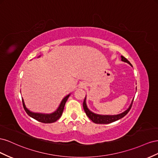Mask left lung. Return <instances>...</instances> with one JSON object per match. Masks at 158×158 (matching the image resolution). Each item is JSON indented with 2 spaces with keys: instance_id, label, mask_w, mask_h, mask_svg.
Listing matches in <instances>:
<instances>
[{
  "instance_id": "8db88e82",
  "label": "left lung",
  "mask_w": 158,
  "mask_h": 158,
  "mask_svg": "<svg viewBox=\"0 0 158 158\" xmlns=\"http://www.w3.org/2000/svg\"><path fill=\"white\" fill-rule=\"evenodd\" d=\"M121 58H122V61L128 63L129 64L131 65V64H130V61L127 59V58L124 57V56H121ZM133 101L131 103V105H130V106H129V108L127 110L124 112L123 113L118 114V115H114V116H108V115H106V116H105V115H98V114H96L93 113V112L90 111L88 109V108L87 107L86 102H85V100L83 101V109H84L85 113H86V114L87 115V116L93 122V123H96V124H109V123H113V122L118 120H119L122 118H123L124 116L127 115L128 114V112L130 111V110L131 109Z\"/></svg>"
}]
</instances>
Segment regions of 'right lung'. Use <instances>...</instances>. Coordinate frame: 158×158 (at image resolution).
I'll use <instances>...</instances> for the list:
<instances>
[{"mask_svg": "<svg viewBox=\"0 0 158 158\" xmlns=\"http://www.w3.org/2000/svg\"><path fill=\"white\" fill-rule=\"evenodd\" d=\"M69 97V94H68V95L66 96L64 99H63L60 106L58 107L57 110L56 112H54L53 113L50 114L34 113V112H31L28 109H27V108L26 107V106L24 105L23 98H22V104H23V106H24V109L25 111L26 112V113L28 114L30 117L34 118L35 120H36L40 122V123L48 124V123H54V122L57 121L58 119L60 118L62 113H63V111H64L65 102L67 101V99H68Z\"/></svg>", "mask_w": 158, "mask_h": 158, "instance_id": "right-lung-1", "label": "right lung"}]
</instances>
